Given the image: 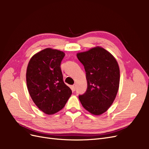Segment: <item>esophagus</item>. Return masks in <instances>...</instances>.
<instances>
[{
  "mask_svg": "<svg viewBox=\"0 0 149 149\" xmlns=\"http://www.w3.org/2000/svg\"><path fill=\"white\" fill-rule=\"evenodd\" d=\"M71 89L72 91H75V89H76V86H75V85L71 86Z\"/></svg>",
  "mask_w": 149,
  "mask_h": 149,
  "instance_id": "34e87169",
  "label": "esophagus"
}]
</instances>
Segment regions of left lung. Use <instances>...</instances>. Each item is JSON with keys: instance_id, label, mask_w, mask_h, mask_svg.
Instances as JSON below:
<instances>
[{"instance_id": "1", "label": "left lung", "mask_w": 149, "mask_h": 149, "mask_svg": "<svg viewBox=\"0 0 149 149\" xmlns=\"http://www.w3.org/2000/svg\"><path fill=\"white\" fill-rule=\"evenodd\" d=\"M84 67L87 90L79 100L86 110L98 116L107 111L118 93L120 70L118 61L111 53L101 47L77 53Z\"/></svg>"}]
</instances>
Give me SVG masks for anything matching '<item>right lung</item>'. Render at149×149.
Here are the masks:
<instances>
[{"label": "right lung", "instance_id": "add662e5", "mask_svg": "<svg viewBox=\"0 0 149 149\" xmlns=\"http://www.w3.org/2000/svg\"><path fill=\"white\" fill-rule=\"evenodd\" d=\"M65 55L62 51L45 48L31 58L26 68V85L30 97L48 115L62 109L72 94L63 82L60 68Z\"/></svg>", "mask_w": 149, "mask_h": 149}]
</instances>
